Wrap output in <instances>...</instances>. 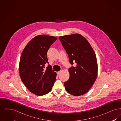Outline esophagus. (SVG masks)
Returning a JSON list of instances; mask_svg holds the SVG:
<instances>
[{"mask_svg":"<svg viewBox=\"0 0 121 121\" xmlns=\"http://www.w3.org/2000/svg\"><path fill=\"white\" fill-rule=\"evenodd\" d=\"M61 72H62V71H59V72H57V73L58 75V74H60Z\"/></svg>","mask_w":121,"mask_h":121,"instance_id":"obj_1","label":"esophagus"}]
</instances>
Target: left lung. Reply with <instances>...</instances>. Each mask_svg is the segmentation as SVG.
Instances as JSON below:
<instances>
[{
    "label": "left lung",
    "instance_id": "8db88e82",
    "mask_svg": "<svg viewBox=\"0 0 121 121\" xmlns=\"http://www.w3.org/2000/svg\"><path fill=\"white\" fill-rule=\"evenodd\" d=\"M59 39L69 54L71 64L75 67L69 69L70 77L64 85L67 92L75 96L88 91L97 79L98 66L92 47L86 39L79 34L60 36Z\"/></svg>",
    "mask_w": 121,
    "mask_h": 121
}]
</instances>
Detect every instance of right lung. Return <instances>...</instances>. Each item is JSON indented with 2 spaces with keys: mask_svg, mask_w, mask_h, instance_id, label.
<instances>
[{
  "mask_svg": "<svg viewBox=\"0 0 121 121\" xmlns=\"http://www.w3.org/2000/svg\"><path fill=\"white\" fill-rule=\"evenodd\" d=\"M57 38L47 35H38L28 43L22 52L19 63V76L23 84L35 95L42 96L50 92L57 73L48 65L47 52Z\"/></svg>",
  "mask_w": 121,
  "mask_h": 121,
  "instance_id": "add662e5",
  "label": "right lung"
}]
</instances>
